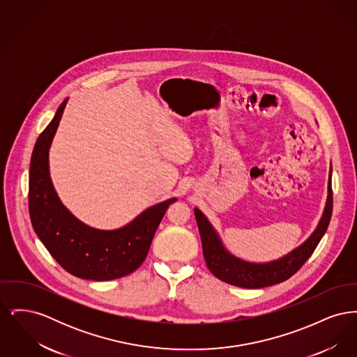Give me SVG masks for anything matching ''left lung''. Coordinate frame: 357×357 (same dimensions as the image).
Wrapping results in <instances>:
<instances>
[{
  "label": "left lung",
  "mask_w": 357,
  "mask_h": 357,
  "mask_svg": "<svg viewBox=\"0 0 357 357\" xmlns=\"http://www.w3.org/2000/svg\"><path fill=\"white\" fill-rule=\"evenodd\" d=\"M332 165L328 179V197L324 208L323 217L310 237L298 248L291 250L278 259L271 262H249L231 255L223 245L220 234L206 218L199 208H194L195 220L202 239L204 261L208 271L217 278L230 285L239 288H265L287 281L297 272L306 259L314 252L319 242L324 237L332 217L333 197H332Z\"/></svg>",
  "instance_id": "obj_1"
}]
</instances>
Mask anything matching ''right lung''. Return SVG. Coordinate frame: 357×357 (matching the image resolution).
Returning <instances> with one entry per match:
<instances>
[{
  "label": "right lung",
  "instance_id": "add662e5",
  "mask_svg": "<svg viewBox=\"0 0 357 357\" xmlns=\"http://www.w3.org/2000/svg\"><path fill=\"white\" fill-rule=\"evenodd\" d=\"M68 99L34 144L29 167V214L34 231L67 272L84 280L109 281L143 264L153 234L176 198L153 204L115 230H99L77 220L61 204L50 175V149Z\"/></svg>",
  "mask_w": 357,
  "mask_h": 357
}]
</instances>
